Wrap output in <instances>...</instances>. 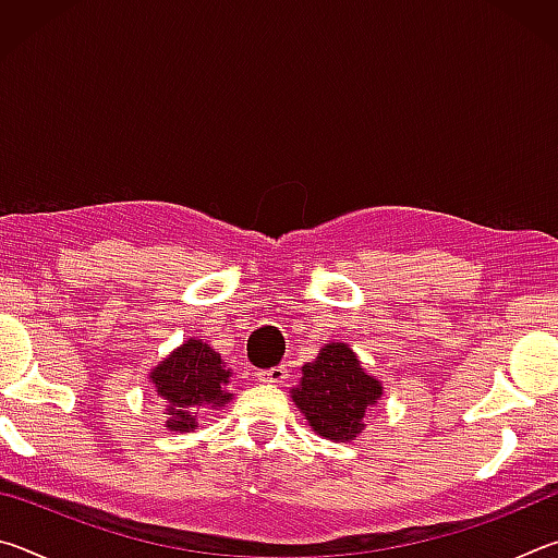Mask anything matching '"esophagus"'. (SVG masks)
<instances>
[{"label":"esophagus","mask_w":558,"mask_h":558,"mask_svg":"<svg viewBox=\"0 0 558 558\" xmlns=\"http://www.w3.org/2000/svg\"><path fill=\"white\" fill-rule=\"evenodd\" d=\"M256 376H258V381H263V384H282L288 379V369H286V366H272V369L256 372Z\"/></svg>","instance_id":"esophagus-1"}]
</instances>
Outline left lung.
Returning <instances> with one entry per match:
<instances>
[{"label":"left lung","instance_id":"1","mask_svg":"<svg viewBox=\"0 0 558 558\" xmlns=\"http://www.w3.org/2000/svg\"><path fill=\"white\" fill-rule=\"evenodd\" d=\"M381 399V384L366 374L342 342L327 344L315 362L302 366V384L292 401L310 426L329 440H352L364 428V413Z\"/></svg>","mask_w":558,"mask_h":558}]
</instances>
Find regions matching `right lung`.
Segmentation results:
<instances>
[{"instance_id":"obj_1","label":"right lung","mask_w":558,"mask_h":558,"mask_svg":"<svg viewBox=\"0 0 558 558\" xmlns=\"http://www.w3.org/2000/svg\"><path fill=\"white\" fill-rule=\"evenodd\" d=\"M226 379H229V372L223 369L221 356L199 339H189L169 354L153 372L159 396L169 403L167 428H194L192 409L229 401V393H223Z\"/></svg>"}]
</instances>
